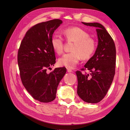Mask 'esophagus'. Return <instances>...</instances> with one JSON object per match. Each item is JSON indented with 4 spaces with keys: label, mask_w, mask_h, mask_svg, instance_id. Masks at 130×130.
<instances>
[{
    "label": "esophagus",
    "mask_w": 130,
    "mask_h": 130,
    "mask_svg": "<svg viewBox=\"0 0 130 130\" xmlns=\"http://www.w3.org/2000/svg\"><path fill=\"white\" fill-rule=\"evenodd\" d=\"M67 71L69 72V73H70V72H73V71L71 70V69H69V68H67Z\"/></svg>",
    "instance_id": "1"
}]
</instances>
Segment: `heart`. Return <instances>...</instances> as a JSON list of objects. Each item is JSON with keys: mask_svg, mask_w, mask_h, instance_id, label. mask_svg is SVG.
<instances>
[{"mask_svg": "<svg viewBox=\"0 0 130 130\" xmlns=\"http://www.w3.org/2000/svg\"><path fill=\"white\" fill-rule=\"evenodd\" d=\"M63 34L67 42H74L71 52L65 54L60 57L58 64L60 66L73 69L82 58L85 60L90 58L96 50L95 40L89 37L86 30L78 27H69L63 30ZM51 45L54 52L58 55L64 51V39L55 35L51 38Z\"/></svg>", "mask_w": 130, "mask_h": 130, "instance_id": "obj_1", "label": "heart"}]
</instances>
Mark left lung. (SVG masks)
Here are the masks:
<instances>
[{"label":"left lung","mask_w":130,"mask_h":130,"mask_svg":"<svg viewBox=\"0 0 130 130\" xmlns=\"http://www.w3.org/2000/svg\"><path fill=\"white\" fill-rule=\"evenodd\" d=\"M82 23L97 27L99 43L94 55L88 60L85 67L76 72L77 93L87 103H97L105 97L113 82L115 72L116 48L113 39L103 25L98 23ZM86 69L90 70L91 74L82 72Z\"/></svg>","instance_id":"1"}]
</instances>
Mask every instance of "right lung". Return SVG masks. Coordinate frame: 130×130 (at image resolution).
<instances>
[{
  "instance_id": "right-lung-1",
  "label": "right lung",
  "mask_w": 130,
  "mask_h": 130,
  "mask_svg": "<svg viewBox=\"0 0 130 130\" xmlns=\"http://www.w3.org/2000/svg\"><path fill=\"white\" fill-rule=\"evenodd\" d=\"M62 23L55 19L32 26L26 32L18 49L17 61L22 82L34 99L44 103L56 98L59 82L66 72L64 67L47 72L56 63L51 38Z\"/></svg>"
}]
</instances>
